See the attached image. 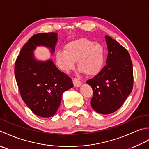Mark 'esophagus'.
<instances>
[{
  "instance_id": "esophagus-1",
  "label": "esophagus",
  "mask_w": 149,
  "mask_h": 149,
  "mask_svg": "<svg viewBox=\"0 0 149 149\" xmlns=\"http://www.w3.org/2000/svg\"><path fill=\"white\" fill-rule=\"evenodd\" d=\"M73 83H74V85L75 87H79L81 86V81L80 79H79L78 78H74V79H73Z\"/></svg>"
}]
</instances>
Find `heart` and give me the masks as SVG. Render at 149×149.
<instances>
[{
	"label": "heart",
	"mask_w": 149,
	"mask_h": 149,
	"mask_svg": "<svg viewBox=\"0 0 149 149\" xmlns=\"http://www.w3.org/2000/svg\"><path fill=\"white\" fill-rule=\"evenodd\" d=\"M65 49L58 50L56 55L57 64L63 71H70L76 61L79 68L87 75L97 74L102 67L104 50L100 44L82 38L70 42Z\"/></svg>",
	"instance_id": "b5f03b06"
}]
</instances>
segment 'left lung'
I'll return each mask as SVG.
<instances>
[{
	"instance_id": "1",
	"label": "left lung",
	"mask_w": 149,
	"mask_h": 149,
	"mask_svg": "<svg viewBox=\"0 0 149 149\" xmlns=\"http://www.w3.org/2000/svg\"><path fill=\"white\" fill-rule=\"evenodd\" d=\"M108 49L106 65L86 83L92 88L91 106L100 114L118 110L133 88V68L131 56L122 45L106 35Z\"/></svg>"
}]
</instances>
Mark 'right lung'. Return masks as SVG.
<instances>
[{
  "label": "right lung",
  "mask_w": 149,
  "mask_h": 149,
  "mask_svg": "<svg viewBox=\"0 0 149 149\" xmlns=\"http://www.w3.org/2000/svg\"><path fill=\"white\" fill-rule=\"evenodd\" d=\"M57 34L38 33L22 47L15 65L16 81L22 99L35 115L50 117L55 115L63 93L73 87L71 78L59 71L51 60L36 61L33 50L45 45L54 52Z\"/></svg>",
  "instance_id": "1"
}]
</instances>
